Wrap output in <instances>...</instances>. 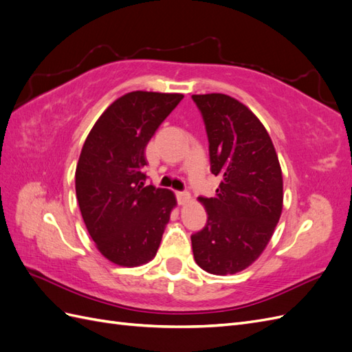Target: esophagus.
<instances>
[{"mask_svg":"<svg viewBox=\"0 0 352 352\" xmlns=\"http://www.w3.org/2000/svg\"><path fill=\"white\" fill-rule=\"evenodd\" d=\"M176 197H177V202L180 206H185L186 202H189V199H190L189 192H176Z\"/></svg>","mask_w":352,"mask_h":352,"instance_id":"obj_1","label":"esophagus"}]
</instances>
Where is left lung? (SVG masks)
<instances>
[{"label": "left lung", "instance_id": "obj_1", "mask_svg": "<svg viewBox=\"0 0 352 352\" xmlns=\"http://www.w3.org/2000/svg\"><path fill=\"white\" fill-rule=\"evenodd\" d=\"M208 138L211 173L221 182L212 198L199 197L206 228L190 236L197 264L211 274H235L267 247L282 214L283 179L263 123L225 94L192 95Z\"/></svg>", "mask_w": 352, "mask_h": 352}]
</instances>
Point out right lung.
I'll return each mask as SVG.
<instances>
[{
  "instance_id": "right-lung-1",
  "label": "right lung",
  "mask_w": 352,
  "mask_h": 352,
  "mask_svg": "<svg viewBox=\"0 0 352 352\" xmlns=\"http://www.w3.org/2000/svg\"><path fill=\"white\" fill-rule=\"evenodd\" d=\"M182 94L133 91L116 100L94 124L76 167V197L91 238L123 267L153 260L170 212L172 190L145 186V148Z\"/></svg>"
}]
</instances>
